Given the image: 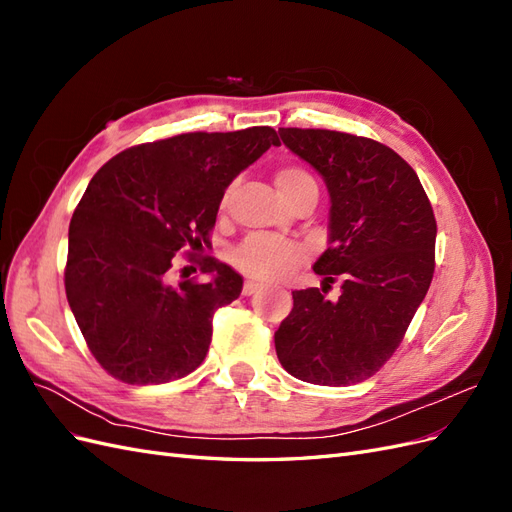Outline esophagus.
<instances>
[{"label":"esophagus","mask_w":512,"mask_h":512,"mask_svg":"<svg viewBox=\"0 0 512 512\" xmlns=\"http://www.w3.org/2000/svg\"><path fill=\"white\" fill-rule=\"evenodd\" d=\"M260 288H262V284H260V282H256V280H247V282L243 284V294H245V297H250V294L258 292Z\"/></svg>","instance_id":"esophagus-1"}]
</instances>
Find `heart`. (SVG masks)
<instances>
[{"instance_id":"heart-1","label":"heart","mask_w":512,"mask_h":512,"mask_svg":"<svg viewBox=\"0 0 512 512\" xmlns=\"http://www.w3.org/2000/svg\"><path fill=\"white\" fill-rule=\"evenodd\" d=\"M275 183H277V190L282 192V196L288 200V203L307 190L316 192L314 177L309 175L305 168L294 166V164L277 168ZM230 196H232V188H228L226 194L222 196V211L228 209ZM301 258H303L301 245L286 239L269 237V235L247 237L237 247L235 256H232L239 271H243L245 275L258 277V280H280V277L288 275L294 267L299 265Z\"/></svg>"}]
</instances>
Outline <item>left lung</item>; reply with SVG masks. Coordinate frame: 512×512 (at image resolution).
I'll use <instances>...</instances> for the list:
<instances>
[{"instance_id":"1","label":"left lung","mask_w":512,"mask_h":512,"mask_svg":"<svg viewBox=\"0 0 512 512\" xmlns=\"http://www.w3.org/2000/svg\"><path fill=\"white\" fill-rule=\"evenodd\" d=\"M284 145L322 175L331 196L329 247L314 262L322 290L292 292L275 331L290 376L322 386L363 382L404 339L436 269V218L414 168L378 141L282 128ZM343 284L329 300L331 283Z\"/></svg>"}]
</instances>
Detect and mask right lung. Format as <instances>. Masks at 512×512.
<instances>
[{"mask_svg":"<svg viewBox=\"0 0 512 512\" xmlns=\"http://www.w3.org/2000/svg\"><path fill=\"white\" fill-rule=\"evenodd\" d=\"M271 145L269 126L188 132L136 145L89 181L68 230L66 297L96 361L126 384H164L205 361L215 309L235 301L243 277L211 256L222 196ZM209 283L169 284L177 251Z\"/></svg>","mask_w":512,"mask_h":512,"instance_id":"add662e5","label":"right lung"}]
</instances>
